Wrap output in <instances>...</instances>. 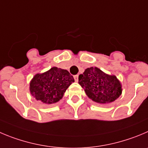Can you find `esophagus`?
<instances>
[{"mask_svg":"<svg viewBox=\"0 0 148 148\" xmlns=\"http://www.w3.org/2000/svg\"><path fill=\"white\" fill-rule=\"evenodd\" d=\"M74 77V79H75L76 82H78V80H79V79H78V77H79L78 74H77V75H75Z\"/></svg>","mask_w":148,"mask_h":148,"instance_id":"1","label":"esophagus"}]
</instances>
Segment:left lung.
Listing matches in <instances>:
<instances>
[{"mask_svg":"<svg viewBox=\"0 0 148 148\" xmlns=\"http://www.w3.org/2000/svg\"><path fill=\"white\" fill-rule=\"evenodd\" d=\"M79 84L90 99L99 103H111L122 93V85L118 78L97 67L88 68L79 74Z\"/></svg>","mask_w":148,"mask_h":148,"instance_id":"8db88e82","label":"left lung"}]
</instances>
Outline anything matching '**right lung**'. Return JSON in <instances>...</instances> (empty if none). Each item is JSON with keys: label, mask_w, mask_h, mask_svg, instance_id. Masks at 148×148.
Returning <instances> with one entry per match:
<instances>
[{"label": "right lung", "mask_w": 148, "mask_h": 148, "mask_svg": "<svg viewBox=\"0 0 148 148\" xmlns=\"http://www.w3.org/2000/svg\"><path fill=\"white\" fill-rule=\"evenodd\" d=\"M74 82V77L67 70L52 67L34 76L30 81V92L36 100L52 104L63 98L66 89Z\"/></svg>", "instance_id": "right-lung-1"}]
</instances>
